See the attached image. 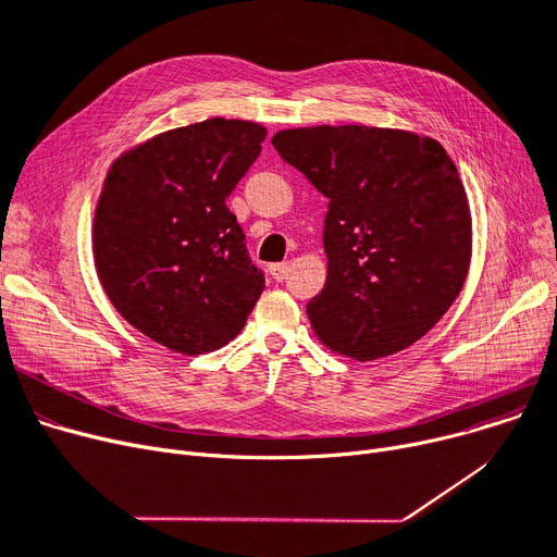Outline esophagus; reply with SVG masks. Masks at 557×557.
<instances>
[{"label": "esophagus", "instance_id": "34e87169", "mask_svg": "<svg viewBox=\"0 0 557 557\" xmlns=\"http://www.w3.org/2000/svg\"><path fill=\"white\" fill-rule=\"evenodd\" d=\"M271 275H273V280L275 282H282V280H286V275H288V271H290V263L288 261H282V263H271Z\"/></svg>", "mask_w": 557, "mask_h": 557}]
</instances>
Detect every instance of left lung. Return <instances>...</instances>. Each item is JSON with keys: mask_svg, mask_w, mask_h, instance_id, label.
<instances>
[{"mask_svg": "<svg viewBox=\"0 0 557 557\" xmlns=\"http://www.w3.org/2000/svg\"><path fill=\"white\" fill-rule=\"evenodd\" d=\"M271 141L330 198L327 282L307 305L318 341L355 361L420 341L472 261L470 200L443 144L363 124L286 128Z\"/></svg>", "mask_w": 557, "mask_h": 557, "instance_id": "left-lung-1", "label": "left lung"}]
</instances>
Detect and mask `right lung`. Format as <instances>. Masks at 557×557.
Returning a JSON list of instances; mask_svg holds the SVG:
<instances>
[{
  "label": "right lung",
  "instance_id": "right-lung-1",
  "mask_svg": "<svg viewBox=\"0 0 557 557\" xmlns=\"http://www.w3.org/2000/svg\"><path fill=\"white\" fill-rule=\"evenodd\" d=\"M263 137L257 122L214 116L131 146L106 173L92 221L99 282L124 320L171 352L227 345L261 296L225 200Z\"/></svg>",
  "mask_w": 557,
  "mask_h": 557
}]
</instances>
